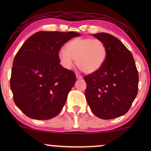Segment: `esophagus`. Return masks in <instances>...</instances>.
<instances>
[{
  "mask_svg": "<svg viewBox=\"0 0 151 151\" xmlns=\"http://www.w3.org/2000/svg\"><path fill=\"white\" fill-rule=\"evenodd\" d=\"M76 77H77V79H82V76L81 75H80V74H76Z\"/></svg>",
  "mask_w": 151,
  "mask_h": 151,
  "instance_id": "obj_1",
  "label": "esophagus"
}]
</instances>
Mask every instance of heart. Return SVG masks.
I'll return each instance as SVG.
<instances>
[{"instance_id":"heart-1","label":"heart","mask_w":151,"mask_h":151,"mask_svg":"<svg viewBox=\"0 0 151 151\" xmlns=\"http://www.w3.org/2000/svg\"><path fill=\"white\" fill-rule=\"evenodd\" d=\"M107 47L103 41L92 37H77L59 51L58 57L64 67L70 69L74 60L82 72L93 73L99 70L107 58Z\"/></svg>"}]
</instances>
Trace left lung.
I'll use <instances>...</instances> for the list:
<instances>
[{
  "instance_id": "left-lung-1",
  "label": "left lung",
  "mask_w": 151,
  "mask_h": 151,
  "mask_svg": "<svg viewBox=\"0 0 151 151\" xmlns=\"http://www.w3.org/2000/svg\"><path fill=\"white\" fill-rule=\"evenodd\" d=\"M107 47V58L99 70L84 77L85 96L95 116L112 119L127 113L136 97L138 73L131 52L109 33L93 34Z\"/></svg>"
}]
</instances>
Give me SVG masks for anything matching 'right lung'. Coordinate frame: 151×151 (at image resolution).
I'll return each mask as SVG.
<instances>
[{
	"instance_id": "obj_1",
	"label": "right lung",
	"mask_w": 151,
	"mask_h": 151,
	"mask_svg": "<svg viewBox=\"0 0 151 151\" xmlns=\"http://www.w3.org/2000/svg\"><path fill=\"white\" fill-rule=\"evenodd\" d=\"M75 32L40 31L30 36L15 55L10 84L13 100L27 116L47 120L58 115L76 81L73 71L60 65L58 52Z\"/></svg>"
}]
</instances>
